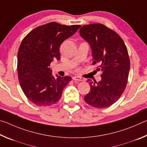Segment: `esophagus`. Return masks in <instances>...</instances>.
<instances>
[{"instance_id":"esophagus-1","label":"esophagus","mask_w":147,"mask_h":147,"mask_svg":"<svg viewBox=\"0 0 147 147\" xmlns=\"http://www.w3.org/2000/svg\"><path fill=\"white\" fill-rule=\"evenodd\" d=\"M73 79L74 80H77V81H84V79L81 78V77L80 76H73Z\"/></svg>"}]
</instances>
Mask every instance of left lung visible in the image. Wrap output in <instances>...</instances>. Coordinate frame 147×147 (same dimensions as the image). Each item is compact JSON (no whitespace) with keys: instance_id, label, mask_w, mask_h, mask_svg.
I'll use <instances>...</instances> for the list:
<instances>
[{"instance_id":"8db88e82","label":"left lung","mask_w":147,"mask_h":147,"mask_svg":"<svg viewBox=\"0 0 147 147\" xmlns=\"http://www.w3.org/2000/svg\"><path fill=\"white\" fill-rule=\"evenodd\" d=\"M80 35L91 45L93 65L98 64L102 80L91 82L90 91L84 96L89 105L105 108L121 97L127 85L130 62L128 50L123 39L113 30L102 24L82 26Z\"/></svg>"}]
</instances>
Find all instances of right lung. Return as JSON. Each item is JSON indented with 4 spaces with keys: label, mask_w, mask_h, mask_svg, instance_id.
Segmentation results:
<instances>
[{
    "label": "right lung",
    "mask_w": 147,
    "mask_h": 147,
    "mask_svg": "<svg viewBox=\"0 0 147 147\" xmlns=\"http://www.w3.org/2000/svg\"><path fill=\"white\" fill-rule=\"evenodd\" d=\"M80 26L51 22L36 27L23 38L17 54V74L23 93L35 105L52 106L60 100L72 78H54L50 65L60 59L61 44Z\"/></svg>",
    "instance_id": "right-lung-1"
}]
</instances>
